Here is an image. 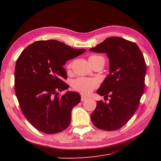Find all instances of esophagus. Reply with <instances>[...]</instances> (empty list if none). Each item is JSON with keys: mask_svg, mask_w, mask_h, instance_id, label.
<instances>
[{"mask_svg": "<svg viewBox=\"0 0 161 161\" xmlns=\"http://www.w3.org/2000/svg\"><path fill=\"white\" fill-rule=\"evenodd\" d=\"M87 97H86V96H84V95H81V101H84V100H87Z\"/></svg>", "mask_w": 161, "mask_h": 161, "instance_id": "1", "label": "esophagus"}]
</instances>
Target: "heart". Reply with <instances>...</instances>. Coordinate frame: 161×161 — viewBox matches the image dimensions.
<instances>
[{
    "instance_id": "obj_1",
    "label": "heart",
    "mask_w": 161,
    "mask_h": 161,
    "mask_svg": "<svg viewBox=\"0 0 161 161\" xmlns=\"http://www.w3.org/2000/svg\"><path fill=\"white\" fill-rule=\"evenodd\" d=\"M97 58H103V57L98 56V55H91L89 57V60L91 59H95ZM72 66V63H70L67 66V68L69 69H70ZM72 87L74 89L77 91L83 94H89L98 87V82L97 80L91 78H79L74 81Z\"/></svg>"
}]
</instances>
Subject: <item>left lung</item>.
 Returning <instances> with one entry per match:
<instances>
[{
	"label": "left lung",
	"mask_w": 161,
	"mask_h": 161,
	"mask_svg": "<svg viewBox=\"0 0 161 161\" xmlns=\"http://www.w3.org/2000/svg\"><path fill=\"white\" fill-rule=\"evenodd\" d=\"M89 50L106 53L109 59V74L97 92L110 97L108 104L97 101L91 119L99 129L116 130L131 119L139 106L144 91L145 59L136 43L120 37L108 38Z\"/></svg>",
	"instance_id": "1"
}]
</instances>
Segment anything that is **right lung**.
Here are the masks:
<instances>
[{"label": "right lung", "mask_w": 161, "mask_h": 161, "mask_svg": "<svg viewBox=\"0 0 161 161\" xmlns=\"http://www.w3.org/2000/svg\"><path fill=\"white\" fill-rule=\"evenodd\" d=\"M55 40H40L25 48L16 61L15 92L21 111L29 123L46 134L65 130L72 108L81 100L78 92L57 91L69 89L66 61L86 52Z\"/></svg>", "instance_id": "add662e5"}]
</instances>
